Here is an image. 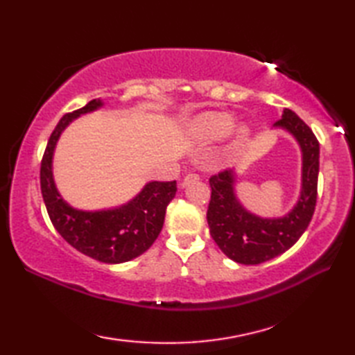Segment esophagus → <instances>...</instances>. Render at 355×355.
Masks as SVG:
<instances>
[{
	"label": "esophagus",
	"mask_w": 355,
	"mask_h": 355,
	"mask_svg": "<svg viewBox=\"0 0 355 355\" xmlns=\"http://www.w3.org/2000/svg\"><path fill=\"white\" fill-rule=\"evenodd\" d=\"M197 180H200V177L197 175V173H187V175L183 178V182H182V187H187V186H189L191 183L197 182Z\"/></svg>",
	"instance_id": "1"
}]
</instances>
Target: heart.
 Wrapping results in <instances>:
<instances>
[{
    "label": "heart",
    "mask_w": 355,
    "mask_h": 355,
    "mask_svg": "<svg viewBox=\"0 0 355 355\" xmlns=\"http://www.w3.org/2000/svg\"><path fill=\"white\" fill-rule=\"evenodd\" d=\"M187 132L200 143L220 141L229 135L232 153H241L253 139V126L248 122L235 125V116L225 111H206L195 116L187 125Z\"/></svg>",
    "instance_id": "obj_1"
}]
</instances>
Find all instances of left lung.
Segmentation results:
<instances>
[{"mask_svg": "<svg viewBox=\"0 0 355 355\" xmlns=\"http://www.w3.org/2000/svg\"><path fill=\"white\" fill-rule=\"evenodd\" d=\"M273 130L288 132L300 149V191L297 201L282 216H259L241 202L236 193V169L224 171L209 180L212 187L207 224L221 252L244 266H256L276 258L297 243L310 224L319 177V141L296 112L285 108Z\"/></svg>", "mask_w": 355, "mask_h": 355, "instance_id": "8db88e82", "label": "left lung"}]
</instances>
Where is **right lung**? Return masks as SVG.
I'll return each instance as SVG.
<instances>
[{"label": "right lung", "mask_w": 355, "mask_h": 355, "mask_svg": "<svg viewBox=\"0 0 355 355\" xmlns=\"http://www.w3.org/2000/svg\"><path fill=\"white\" fill-rule=\"evenodd\" d=\"M101 108L103 101L94 99L59 120L42 157L41 192L53 225L67 243L96 261L122 263L145 253L160 235L166 207L177 193V182H149L125 205L110 209L84 210L67 202L53 177L56 145L73 120Z\"/></svg>", "instance_id": "1"}]
</instances>
